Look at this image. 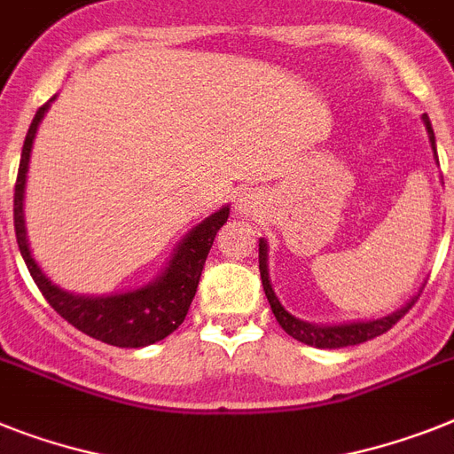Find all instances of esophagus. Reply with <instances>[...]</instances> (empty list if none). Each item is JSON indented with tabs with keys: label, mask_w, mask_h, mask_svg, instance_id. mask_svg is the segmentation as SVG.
<instances>
[{
	"label": "esophagus",
	"mask_w": 454,
	"mask_h": 454,
	"mask_svg": "<svg viewBox=\"0 0 454 454\" xmlns=\"http://www.w3.org/2000/svg\"><path fill=\"white\" fill-rule=\"evenodd\" d=\"M257 206H260V197H257V194L243 192L241 197L236 200V208H239V213H246V215L257 211Z\"/></svg>",
	"instance_id": "34e87169"
}]
</instances>
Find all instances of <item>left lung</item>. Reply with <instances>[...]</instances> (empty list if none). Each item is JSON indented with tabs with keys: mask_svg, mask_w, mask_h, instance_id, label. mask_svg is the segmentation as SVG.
I'll use <instances>...</instances> for the list:
<instances>
[{
	"mask_svg": "<svg viewBox=\"0 0 454 454\" xmlns=\"http://www.w3.org/2000/svg\"><path fill=\"white\" fill-rule=\"evenodd\" d=\"M425 125L427 134H429V141H432V148L436 153V144H434V129L429 118L425 115ZM260 276H262V286H264V294H267L269 303H271V310L278 325L286 329L292 339L301 340L306 346H316V348H346V346H357V343H364L369 339H376V336L385 334L387 329H392L396 322L402 320L408 313V309L418 301V297L411 299V301L403 306L402 310H396L392 316L380 317V320H371V322H350V325H336V327H316V325H309V322L297 320L294 316H290L283 303L278 301L276 292L271 287V280H269L267 271V243L260 241Z\"/></svg>",
	"mask_w": 454,
	"mask_h": 454,
	"instance_id": "8db88e82",
	"label": "left lung"
}]
</instances>
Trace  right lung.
I'll list each match as a JSON object with an SVG mask.
<instances>
[{"label": "right lung", "mask_w": 454, "mask_h": 454, "mask_svg": "<svg viewBox=\"0 0 454 454\" xmlns=\"http://www.w3.org/2000/svg\"><path fill=\"white\" fill-rule=\"evenodd\" d=\"M46 111L48 104H43L29 125L25 145H22L16 192H13V224H16L18 248H20L29 273H32L34 283L41 290V294L46 297V301L69 325H74L78 332H83L92 339L104 340L108 346L144 348L167 339L185 320L187 309H190L194 292L200 286L201 269H204V262L213 246V239H215L220 227L227 223L230 208L224 206L218 213H213L211 218L197 224L183 239V243L168 262L167 271L151 286L125 292V294H111V297H76V294L59 290L58 286H52L46 278V273L41 271L39 264L34 262L27 246V236H25V218H22V194H25L29 153H32L36 127H39Z\"/></svg>", "instance_id": "1"}]
</instances>
